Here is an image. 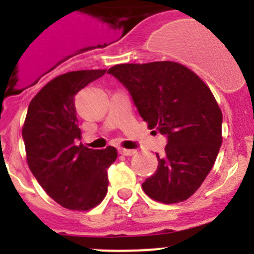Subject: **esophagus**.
Returning <instances> with one entry per match:
<instances>
[{"label": "esophagus", "mask_w": 254, "mask_h": 254, "mask_svg": "<svg viewBox=\"0 0 254 254\" xmlns=\"http://www.w3.org/2000/svg\"><path fill=\"white\" fill-rule=\"evenodd\" d=\"M120 154L126 155V156H131V155L136 154V150H129V149H120Z\"/></svg>", "instance_id": "obj_1"}]
</instances>
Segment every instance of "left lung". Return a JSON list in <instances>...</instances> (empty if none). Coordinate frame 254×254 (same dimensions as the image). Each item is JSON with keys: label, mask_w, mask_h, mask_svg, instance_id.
Wrapping results in <instances>:
<instances>
[{"label": "left lung", "mask_w": 254, "mask_h": 254, "mask_svg": "<svg viewBox=\"0 0 254 254\" xmlns=\"http://www.w3.org/2000/svg\"><path fill=\"white\" fill-rule=\"evenodd\" d=\"M108 73L129 91L149 128L168 138L163 158L156 154L158 169L142 183L145 193L163 203L190 198L214 167L223 142V114L210 87L170 61L116 64Z\"/></svg>", "instance_id": "left-lung-1"}]
</instances>
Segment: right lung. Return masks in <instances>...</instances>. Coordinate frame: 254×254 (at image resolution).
I'll list each match as a JSON object with an SVG mask.
<instances>
[{"mask_svg":"<svg viewBox=\"0 0 254 254\" xmlns=\"http://www.w3.org/2000/svg\"><path fill=\"white\" fill-rule=\"evenodd\" d=\"M107 69L71 71L55 77L31 99L22 126L26 160L49 197L68 210L86 211L103 201L117 150L77 145L81 138L75 95Z\"/></svg>","mask_w":254,"mask_h":254,"instance_id":"add662e5","label":"right lung"}]
</instances>
